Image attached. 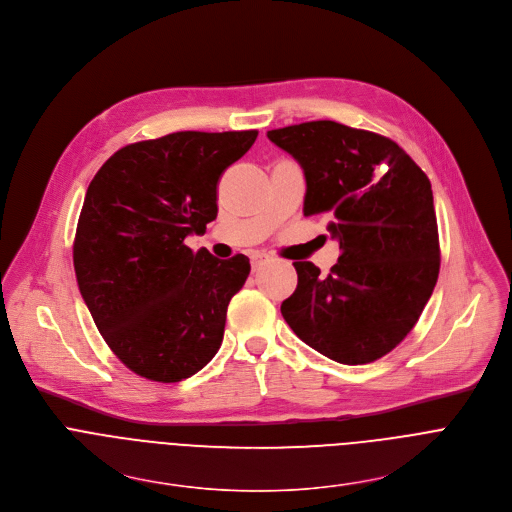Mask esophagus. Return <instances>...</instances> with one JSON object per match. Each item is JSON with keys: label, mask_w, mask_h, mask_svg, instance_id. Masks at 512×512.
Listing matches in <instances>:
<instances>
[{"label": "esophagus", "mask_w": 512, "mask_h": 512, "mask_svg": "<svg viewBox=\"0 0 512 512\" xmlns=\"http://www.w3.org/2000/svg\"><path fill=\"white\" fill-rule=\"evenodd\" d=\"M267 259H269V257L263 255V253H253V255H251V267H253V271H257Z\"/></svg>", "instance_id": "obj_1"}]
</instances>
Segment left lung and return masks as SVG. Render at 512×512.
Listing matches in <instances>:
<instances>
[{"label": "left lung", "mask_w": 512, "mask_h": 512, "mask_svg": "<svg viewBox=\"0 0 512 512\" xmlns=\"http://www.w3.org/2000/svg\"><path fill=\"white\" fill-rule=\"evenodd\" d=\"M303 168V213H329L342 255L327 277L295 261L281 303L295 335L325 358L358 366L392 352L416 325L438 271L434 197L424 170L390 138L333 120L269 130Z\"/></svg>", "instance_id": "1"}]
</instances>
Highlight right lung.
<instances>
[{"label":"right lung","mask_w":512,"mask_h":512,"mask_svg":"<svg viewBox=\"0 0 512 512\" xmlns=\"http://www.w3.org/2000/svg\"><path fill=\"white\" fill-rule=\"evenodd\" d=\"M257 130L173 132L114 152L92 179L74 269L108 348L134 374L181 382L219 352L251 265L185 245L217 219V183Z\"/></svg>","instance_id":"1"}]
</instances>
